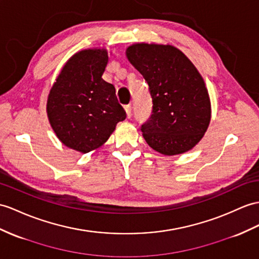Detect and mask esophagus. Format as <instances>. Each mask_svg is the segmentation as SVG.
Returning a JSON list of instances; mask_svg holds the SVG:
<instances>
[{
  "mask_svg": "<svg viewBox=\"0 0 259 259\" xmlns=\"http://www.w3.org/2000/svg\"><path fill=\"white\" fill-rule=\"evenodd\" d=\"M132 110H133V108H132V104H127V105H125L126 115H127V117H128V118L132 116Z\"/></svg>",
  "mask_w": 259,
  "mask_h": 259,
  "instance_id": "34e87169",
  "label": "esophagus"
}]
</instances>
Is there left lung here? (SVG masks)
<instances>
[{"mask_svg":"<svg viewBox=\"0 0 259 259\" xmlns=\"http://www.w3.org/2000/svg\"><path fill=\"white\" fill-rule=\"evenodd\" d=\"M126 56L148 83L153 110L141 131L149 146L172 156L188 151L203 137L211 105L204 81L192 62L170 45L136 44Z\"/></svg>","mask_w":259,"mask_h":259,"instance_id":"8db88e82","label":"left lung"}]
</instances>
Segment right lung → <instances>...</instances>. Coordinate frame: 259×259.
I'll return each instance as SVG.
<instances>
[{
	"instance_id": "obj_1",
	"label": "right lung",
	"mask_w": 259,
	"mask_h": 259,
	"mask_svg": "<svg viewBox=\"0 0 259 259\" xmlns=\"http://www.w3.org/2000/svg\"><path fill=\"white\" fill-rule=\"evenodd\" d=\"M105 49H88L71 57L57 78L47 101V114L56 135L81 153L103 145L126 112L115 88L102 79L108 64Z\"/></svg>"
}]
</instances>
